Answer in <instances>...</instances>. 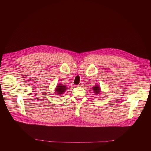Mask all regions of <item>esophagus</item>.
Here are the masks:
<instances>
[{
	"instance_id": "1",
	"label": "esophagus",
	"mask_w": 151,
	"mask_h": 151,
	"mask_svg": "<svg viewBox=\"0 0 151 151\" xmlns=\"http://www.w3.org/2000/svg\"><path fill=\"white\" fill-rule=\"evenodd\" d=\"M82 86H83V84L82 83H79V84L78 85V87H82Z\"/></svg>"
}]
</instances>
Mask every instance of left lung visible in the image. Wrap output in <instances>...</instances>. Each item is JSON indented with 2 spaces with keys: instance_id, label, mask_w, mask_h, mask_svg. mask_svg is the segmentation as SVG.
<instances>
[{
  "instance_id": "left-lung-1",
  "label": "left lung",
  "mask_w": 151,
  "mask_h": 151,
  "mask_svg": "<svg viewBox=\"0 0 151 151\" xmlns=\"http://www.w3.org/2000/svg\"><path fill=\"white\" fill-rule=\"evenodd\" d=\"M93 90H94L95 94H99L100 93V88L99 87H98L97 85H96L94 87H93Z\"/></svg>"
}]
</instances>
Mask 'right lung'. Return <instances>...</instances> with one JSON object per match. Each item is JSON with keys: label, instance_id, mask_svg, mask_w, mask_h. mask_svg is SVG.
<instances>
[{"label": "right lung", "instance_id": "add662e5", "mask_svg": "<svg viewBox=\"0 0 151 151\" xmlns=\"http://www.w3.org/2000/svg\"><path fill=\"white\" fill-rule=\"evenodd\" d=\"M67 86H65L64 85H61V84H58L57 86V88L55 89V91L57 92V94H62L64 93V92H65L66 89H67Z\"/></svg>", "mask_w": 151, "mask_h": 151}]
</instances>
